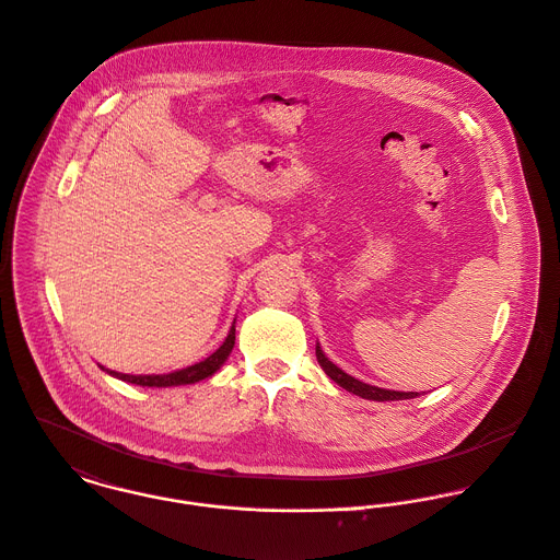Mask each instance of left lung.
<instances>
[{
    "mask_svg": "<svg viewBox=\"0 0 560 560\" xmlns=\"http://www.w3.org/2000/svg\"><path fill=\"white\" fill-rule=\"evenodd\" d=\"M315 354H317V361H319V365L324 368V372L328 373V375H330L339 386H343L346 390H350V393H354V395H359V397L375 399V401H393V399H412V397H417V395H419V393H415V390L404 393V390H388V388H380V386L365 384V382H361V380H357V377L348 375L343 370H339L332 361H328V357L322 352L319 343H317V348H315Z\"/></svg>",
    "mask_w": 560,
    "mask_h": 560,
    "instance_id": "1",
    "label": "left lung"
}]
</instances>
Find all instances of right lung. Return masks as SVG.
Here are the masks:
<instances>
[{"instance_id":"right-lung-1","label":"right lung","mask_w":560,"mask_h":560,"mask_svg":"<svg viewBox=\"0 0 560 560\" xmlns=\"http://www.w3.org/2000/svg\"><path fill=\"white\" fill-rule=\"evenodd\" d=\"M232 348H234V324H232V328H230V332H228V337H225V341H223V346L217 350V352H212L208 359H203L201 363H195V365H190V368H185V370H178V372L174 373H152V375H132V373H119V372H110V370H104L106 373H110V375H115V377H119V380H124V382H130V384H139V386H180V384H195V382H199V380H203V377H210L212 373L217 372L223 363H225V359L230 357V352H232Z\"/></svg>"}]
</instances>
